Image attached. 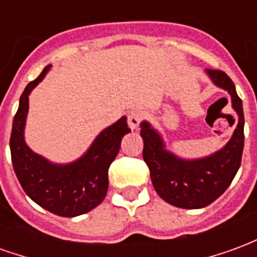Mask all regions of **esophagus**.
Returning a JSON list of instances; mask_svg holds the SVG:
<instances>
[{"label": "esophagus", "instance_id": "34e87169", "mask_svg": "<svg viewBox=\"0 0 257 257\" xmlns=\"http://www.w3.org/2000/svg\"><path fill=\"white\" fill-rule=\"evenodd\" d=\"M143 118V112L140 110H131L128 112V125L131 129H136L139 126L140 121Z\"/></svg>", "mask_w": 257, "mask_h": 257}]
</instances>
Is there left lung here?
<instances>
[{
    "label": "left lung",
    "instance_id": "left-lung-1",
    "mask_svg": "<svg viewBox=\"0 0 257 257\" xmlns=\"http://www.w3.org/2000/svg\"><path fill=\"white\" fill-rule=\"evenodd\" d=\"M217 88L231 97L238 123L224 147L202 158H182L167 149L162 135L149 121L140 122L143 160L150 169L157 194L168 204L183 209H199L212 204L231 184L239 169L243 150V110L235 85L220 70H205Z\"/></svg>",
    "mask_w": 257,
    "mask_h": 257
}]
</instances>
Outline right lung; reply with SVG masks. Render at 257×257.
<instances>
[{
	"label": "right lung",
	"mask_w": 257,
	"mask_h": 257,
	"mask_svg": "<svg viewBox=\"0 0 257 257\" xmlns=\"http://www.w3.org/2000/svg\"><path fill=\"white\" fill-rule=\"evenodd\" d=\"M51 67L52 64H48L20 96L9 142L11 157L20 186L36 204L55 215L75 217L92 210L104 199L108 189V168L117 157L121 140L131 129L123 115L103 129L89 149L68 164H56L34 153L25 140L29 96Z\"/></svg>",
	"instance_id": "add662e5"
}]
</instances>
